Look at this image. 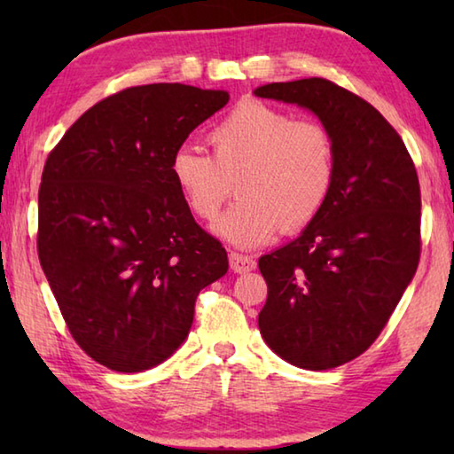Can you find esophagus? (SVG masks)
<instances>
[{
  "instance_id": "34e87169",
  "label": "esophagus",
  "mask_w": 454,
  "mask_h": 454,
  "mask_svg": "<svg viewBox=\"0 0 454 454\" xmlns=\"http://www.w3.org/2000/svg\"><path fill=\"white\" fill-rule=\"evenodd\" d=\"M228 258H230V268H232L236 274L250 272V270H254V268H256V260L248 256V254H238V252H230Z\"/></svg>"
}]
</instances>
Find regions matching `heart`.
I'll return each instance as SVG.
<instances>
[{
  "label": "heart",
  "instance_id": "obj_1",
  "mask_svg": "<svg viewBox=\"0 0 454 454\" xmlns=\"http://www.w3.org/2000/svg\"><path fill=\"white\" fill-rule=\"evenodd\" d=\"M214 158L176 148L168 172L196 218L214 222L238 180L242 200L216 224L226 242L252 248L282 232H301L325 208L336 178L328 128L294 120L258 99L234 106L208 136Z\"/></svg>",
  "mask_w": 454,
  "mask_h": 454
}]
</instances>
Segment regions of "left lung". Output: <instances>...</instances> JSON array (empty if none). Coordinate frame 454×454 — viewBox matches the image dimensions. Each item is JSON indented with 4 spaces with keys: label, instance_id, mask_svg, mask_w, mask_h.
<instances>
[{
    "label": "left lung",
    "instance_id": "obj_1",
    "mask_svg": "<svg viewBox=\"0 0 454 454\" xmlns=\"http://www.w3.org/2000/svg\"><path fill=\"white\" fill-rule=\"evenodd\" d=\"M254 94L309 107L334 140L326 206L296 240L258 260L266 344L290 364L328 371L371 347L417 272V168L382 114L333 82L266 83Z\"/></svg>",
    "mask_w": 454,
    "mask_h": 454
}]
</instances>
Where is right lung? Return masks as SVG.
<instances>
[{"label":"right lung","instance_id":"obj_1","mask_svg":"<svg viewBox=\"0 0 454 454\" xmlns=\"http://www.w3.org/2000/svg\"><path fill=\"white\" fill-rule=\"evenodd\" d=\"M228 99L184 83L126 88L91 106L45 160L37 256L74 340L110 371L172 356L200 290L228 270L168 172Z\"/></svg>","mask_w":454,"mask_h":454}]
</instances>
